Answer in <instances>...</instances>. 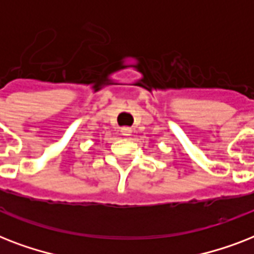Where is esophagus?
<instances>
[{
    "label": "esophagus",
    "instance_id": "obj_1",
    "mask_svg": "<svg viewBox=\"0 0 254 254\" xmlns=\"http://www.w3.org/2000/svg\"><path fill=\"white\" fill-rule=\"evenodd\" d=\"M121 134H123L124 137H129V135L131 134V129H130V127H121Z\"/></svg>",
    "mask_w": 254,
    "mask_h": 254
}]
</instances>
